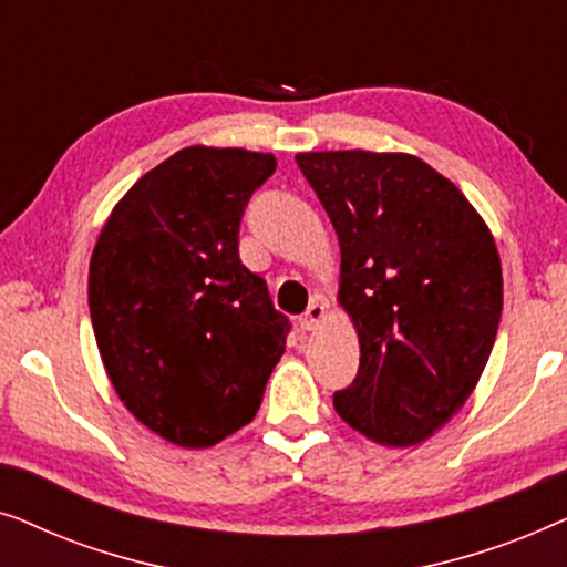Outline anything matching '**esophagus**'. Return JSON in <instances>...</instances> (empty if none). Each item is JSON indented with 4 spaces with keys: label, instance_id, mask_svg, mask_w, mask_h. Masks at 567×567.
Returning <instances> with one entry per match:
<instances>
[{
    "label": "esophagus",
    "instance_id": "34e87169",
    "mask_svg": "<svg viewBox=\"0 0 567 567\" xmlns=\"http://www.w3.org/2000/svg\"><path fill=\"white\" fill-rule=\"evenodd\" d=\"M324 320V305H320V301H312V305L307 307V312L299 317V324L301 330H317L320 328V322Z\"/></svg>",
    "mask_w": 567,
    "mask_h": 567
}]
</instances>
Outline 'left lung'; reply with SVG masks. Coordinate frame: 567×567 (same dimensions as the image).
<instances>
[{"mask_svg":"<svg viewBox=\"0 0 567 567\" xmlns=\"http://www.w3.org/2000/svg\"><path fill=\"white\" fill-rule=\"evenodd\" d=\"M297 165L340 243L338 301L359 374L332 394L353 431L413 446L475 390L503 309L498 247L462 190L413 154L305 152Z\"/></svg>","mask_w":567,"mask_h":567,"instance_id":"left-lung-1","label":"left lung"}]
</instances>
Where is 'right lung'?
<instances>
[{
  "mask_svg": "<svg viewBox=\"0 0 567 567\" xmlns=\"http://www.w3.org/2000/svg\"><path fill=\"white\" fill-rule=\"evenodd\" d=\"M274 154L188 146L113 208L90 260V317L131 413L185 449L219 444L258 413L289 317L239 260V221Z\"/></svg>",
  "mask_w": 567,
  "mask_h": 567,
  "instance_id": "obj_1",
  "label": "right lung"
}]
</instances>
